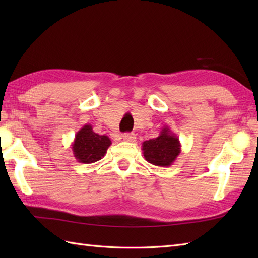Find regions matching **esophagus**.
Returning a JSON list of instances; mask_svg holds the SVG:
<instances>
[{"mask_svg": "<svg viewBox=\"0 0 258 258\" xmlns=\"http://www.w3.org/2000/svg\"><path fill=\"white\" fill-rule=\"evenodd\" d=\"M123 140L125 142H134L136 140V136L133 133H125L123 135Z\"/></svg>", "mask_w": 258, "mask_h": 258, "instance_id": "obj_1", "label": "esophagus"}]
</instances>
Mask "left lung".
I'll return each mask as SVG.
<instances>
[{
    "label": "left lung",
    "mask_w": 258,
    "mask_h": 258,
    "mask_svg": "<svg viewBox=\"0 0 258 258\" xmlns=\"http://www.w3.org/2000/svg\"><path fill=\"white\" fill-rule=\"evenodd\" d=\"M142 151L145 160L155 166L168 167L180 154L178 136L168 126H164L155 139L143 142Z\"/></svg>",
    "instance_id": "left-lung-1"
}]
</instances>
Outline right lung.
<instances>
[{
    "label": "right lung",
    "mask_w": 258,
    "mask_h": 258,
    "mask_svg": "<svg viewBox=\"0 0 258 258\" xmlns=\"http://www.w3.org/2000/svg\"><path fill=\"white\" fill-rule=\"evenodd\" d=\"M111 144L112 142L108 136L96 134L91 124H85L75 134L72 143L73 155L80 163H95L102 160Z\"/></svg>",
    "instance_id": "right-lung-1"
}]
</instances>
